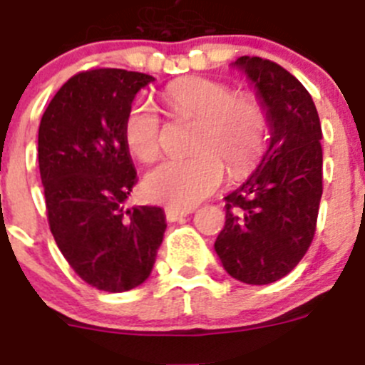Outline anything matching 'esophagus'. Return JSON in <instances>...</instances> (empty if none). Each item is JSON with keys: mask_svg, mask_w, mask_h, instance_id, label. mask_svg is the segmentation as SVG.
I'll use <instances>...</instances> for the list:
<instances>
[{"mask_svg": "<svg viewBox=\"0 0 365 365\" xmlns=\"http://www.w3.org/2000/svg\"><path fill=\"white\" fill-rule=\"evenodd\" d=\"M192 209H176V207H165L167 222H178L183 216H187Z\"/></svg>", "mask_w": 365, "mask_h": 365, "instance_id": "1", "label": "esophagus"}]
</instances>
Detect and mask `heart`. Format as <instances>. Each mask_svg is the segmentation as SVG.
Segmentation results:
<instances>
[{
    "label": "heart",
    "mask_w": 365,
    "mask_h": 365,
    "mask_svg": "<svg viewBox=\"0 0 365 365\" xmlns=\"http://www.w3.org/2000/svg\"><path fill=\"white\" fill-rule=\"evenodd\" d=\"M163 101L173 116L195 118L190 158H170L154 167L143 182L147 198L189 209L212 195L225 167L244 176L258 163L267 143V116L251 94H235L227 83L187 76L170 81ZM123 138L142 162H154L162 149V118L150 101H136L123 121Z\"/></svg>",
    "instance_id": "1"
}]
</instances>
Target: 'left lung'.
Wrapping results in <instances>:
<instances>
[{
    "label": "left lung",
    "instance_id": "8db88e82",
    "mask_svg": "<svg viewBox=\"0 0 365 365\" xmlns=\"http://www.w3.org/2000/svg\"><path fill=\"white\" fill-rule=\"evenodd\" d=\"M255 83L271 143L260 165L225 196V225L215 242L236 280L265 285L293 271L317 231L322 198V127L307 88L274 61H235Z\"/></svg>",
    "mask_w": 365,
    "mask_h": 365
}]
</instances>
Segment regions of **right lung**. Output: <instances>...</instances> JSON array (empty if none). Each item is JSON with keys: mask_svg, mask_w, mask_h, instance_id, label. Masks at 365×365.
Masks as SVG:
<instances>
[{"mask_svg": "<svg viewBox=\"0 0 365 365\" xmlns=\"http://www.w3.org/2000/svg\"><path fill=\"white\" fill-rule=\"evenodd\" d=\"M143 72H78L52 98L38 133L39 175L51 232L61 255L88 285L123 293L143 284L165 232L160 207H127L136 169L123 121Z\"/></svg>", "mask_w": 365, "mask_h": 365, "instance_id": "add662e5", "label": "right lung"}]
</instances>
